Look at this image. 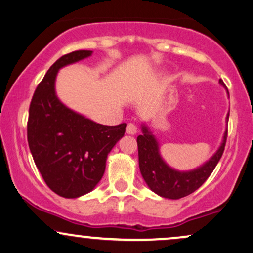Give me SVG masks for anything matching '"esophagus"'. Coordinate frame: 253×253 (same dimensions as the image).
<instances>
[{"label":"esophagus","mask_w":253,"mask_h":253,"mask_svg":"<svg viewBox=\"0 0 253 253\" xmlns=\"http://www.w3.org/2000/svg\"><path fill=\"white\" fill-rule=\"evenodd\" d=\"M137 132V126H135L133 123H129L126 126V133H129V135H135Z\"/></svg>","instance_id":"1"}]
</instances>
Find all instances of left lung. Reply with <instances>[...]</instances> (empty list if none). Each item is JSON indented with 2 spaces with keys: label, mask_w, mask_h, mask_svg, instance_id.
<instances>
[{
  "label": "left lung",
  "mask_w": 253,
  "mask_h": 253,
  "mask_svg": "<svg viewBox=\"0 0 253 253\" xmlns=\"http://www.w3.org/2000/svg\"><path fill=\"white\" fill-rule=\"evenodd\" d=\"M219 83L225 86L222 80L219 81ZM226 121H229V114ZM142 135L137 137V145H138L139 170L143 178L155 193L160 195L161 197L170 199L185 197L203 185V183L212 173L222 157L227 137L226 130L219 149L202 167L191 171H177L170 168L161 157L160 145L150 130L145 126H142Z\"/></svg>",
  "instance_id": "1"
}]
</instances>
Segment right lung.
<instances>
[{
  "instance_id": "obj_1",
  "label": "right lung",
  "mask_w": 253,
  "mask_h": 253,
  "mask_svg": "<svg viewBox=\"0 0 253 253\" xmlns=\"http://www.w3.org/2000/svg\"><path fill=\"white\" fill-rule=\"evenodd\" d=\"M92 54L77 50L58 58L34 92L29 107L28 144L46 185L64 198L95 189L108 154L126 132V123L103 126L67 108L55 91L58 70Z\"/></svg>"
}]
</instances>
